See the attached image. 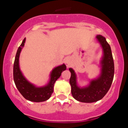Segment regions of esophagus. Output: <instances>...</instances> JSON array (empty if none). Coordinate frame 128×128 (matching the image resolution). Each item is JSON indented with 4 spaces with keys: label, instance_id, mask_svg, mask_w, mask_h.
Segmentation results:
<instances>
[{
    "label": "esophagus",
    "instance_id": "34e87169",
    "mask_svg": "<svg viewBox=\"0 0 128 128\" xmlns=\"http://www.w3.org/2000/svg\"><path fill=\"white\" fill-rule=\"evenodd\" d=\"M64 63L66 64V66L67 67H68V66H70V65L71 63V60L70 58H66L64 60Z\"/></svg>",
    "mask_w": 128,
    "mask_h": 128
}]
</instances>
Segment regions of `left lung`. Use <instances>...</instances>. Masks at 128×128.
<instances>
[{
	"mask_svg": "<svg viewBox=\"0 0 128 128\" xmlns=\"http://www.w3.org/2000/svg\"><path fill=\"white\" fill-rule=\"evenodd\" d=\"M96 38L102 47L103 56L100 61L101 72L97 79L92 80L87 86L80 88L77 84L74 70L70 68L71 73L70 84L73 98L82 102H94L103 98L110 88L114 76V62L111 47L106 38L98 35Z\"/></svg>",
	"mask_w": 128,
	"mask_h": 128,
	"instance_id": "1",
	"label": "left lung"
}]
</instances>
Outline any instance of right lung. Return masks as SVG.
Returning a JSON list of instances; mask_svg holds the SVG:
<instances>
[{"label":"right lung","instance_id":"right-lung-1","mask_svg":"<svg viewBox=\"0 0 128 128\" xmlns=\"http://www.w3.org/2000/svg\"><path fill=\"white\" fill-rule=\"evenodd\" d=\"M26 38H24L20 47L18 48L14 65H13V79L15 85L26 99L32 102H43L50 98L54 91V85L56 80L60 77L62 72L66 70L65 64L56 66L52 70L50 74V80L47 85L37 87L26 80L23 76L19 66V57L20 52L24 46Z\"/></svg>","mask_w":128,"mask_h":128}]
</instances>
